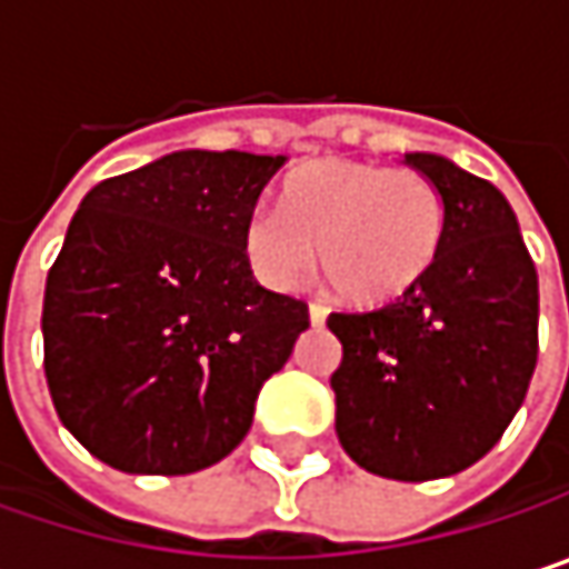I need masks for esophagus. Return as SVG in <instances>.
<instances>
[{"label":"esophagus","instance_id":"obj_1","mask_svg":"<svg viewBox=\"0 0 569 569\" xmlns=\"http://www.w3.org/2000/svg\"><path fill=\"white\" fill-rule=\"evenodd\" d=\"M326 316H329V309H326L322 302H309V322H312V326H322Z\"/></svg>","mask_w":569,"mask_h":569}]
</instances>
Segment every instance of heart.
<instances>
[{"instance_id":"heart-1","label":"heart","mask_w":569,"mask_h":569,"mask_svg":"<svg viewBox=\"0 0 569 569\" xmlns=\"http://www.w3.org/2000/svg\"><path fill=\"white\" fill-rule=\"evenodd\" d=\"M445 200L415 171L362 161H316L283 187V210L257 207L243 220V257L273 292H292L319 267L362 306L389 302L435 263Z\"/></svg>"}]
</instances>
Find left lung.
<instances>
[{
    "instance_id": "left-lung-1",
    "label": "left lung",
    "mask_w": 569,
    "mask_h": 569,
    "mask_svg": "<svg viewBox=\"0 0 569 569\" xmlns=\"http://www.w3.org/2000/svg\"><path fill=\"white\" fill-rule=\"evenodd\" d=\"M445 200L435 263L392 302L332 312L346 455L392 481H435L481 461L537 366V270L511 203L438 154H405Z\"/></svg>"
}]
</instances>
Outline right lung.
Wrapping results in <instances>:
<instances>
[{
	"instance_id": "add662e5",
	"label": "right lung",
	"mask_w": 569,
	"mask_h": 569,
	"mask_svg": "<svg viewBox=\"0 0 569 569\" xmlns=\"http://www.w3.org/2000/svg\"><path fill=\"white\" fill-rule=\"evenodd\" d=\"M286 158L177 151L91 187L46 283V379L61 425L128 475L227 458L263 382L309 329L257 283L243 220Z\"/></svg>"
}]
</instances>
